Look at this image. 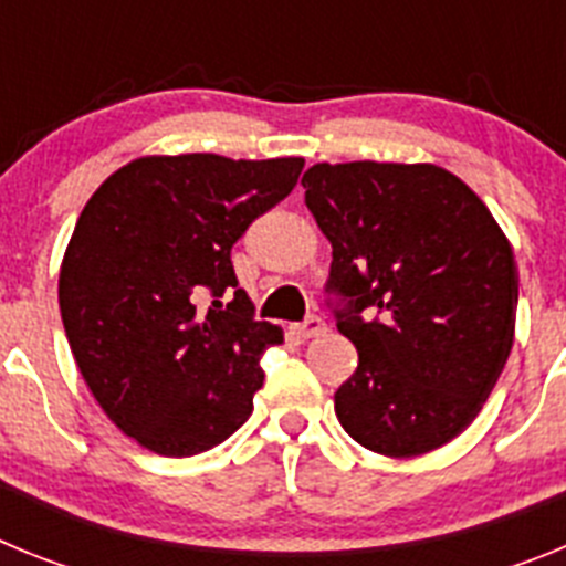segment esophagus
Instances as JSON below:
<instances>
[{"label": "esophagus", "mask_w": 566, "mask_h": 566, "mask_svg": "<svg viewBox=\"0 0 566 566\" xmlns=\"http://www.w3.org/2000/svg\"><path fill=\"white\" fill-rule=\"evenodd\" d=\"M292 332L297 334L300 339H312L317 337V334L326 332V323L317 317V314H312V317H306L303 323H297V326H292Z\"/></svg>", "instance_id": "1"}]
</instances>
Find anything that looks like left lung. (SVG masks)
I'll return each mask as SVG.
<instances>
[{
	"label": "left lung",
	"mask_w": 566,
	"mask_h": 566,
	"mask_svg": "<svg viewBox=\"0 0 566 566\" xmlns=\"http://www.w3.org/2000/svg\"><path fill=\"white\" fill-rule=\"evenodd\" d=\"M303 187L332 240L326 303L359 354L334 394L339 424L382 457L442 448L482 411L513 348L507 238L433 164H314Z\"/></svg>",
	"instance_id": "obj_1"
}]
</instances>
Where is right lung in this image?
<instances>
[{
    "instance_id": "add662e5",
    "label": "right lung",
    "mask_w": 566,
    "mask_h": 566,
    "mask_svg": "<svg viewBox=\"0 0 566 566\" xmlns=\"http://www.w3.org/2000/svg\"><path fill=\"white\" fill-rule=\"evenodd\" d=\"M303 164L153 155L109 175L78 214L59 274L64 332L104 413L149 451L195 457L252 413L260 357L283 332L254 319L232 247Z\"/></svg>"
}]
</instances>
